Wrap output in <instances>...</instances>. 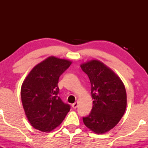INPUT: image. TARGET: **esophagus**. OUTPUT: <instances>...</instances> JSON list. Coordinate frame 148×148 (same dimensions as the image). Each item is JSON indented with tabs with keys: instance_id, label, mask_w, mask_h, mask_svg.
Wrapping results in <instances>:
<instances>
[{
	"instance_id": "obj_1",
	"label": "esophagus",
	"mask_w": 148,
	"mask_h": 148,
	"mask_svg": "<svg viewBox=\"0 0 148 148\" xmlns=\"http://www.w3.org/2000/svg\"><path fill=\"white\" fill-rule=\"evenodd\" d=\"M78 104H79L78 101H77V102H74V104H72V105H71V106H72L73 108H74V109H76V108H77V107H78Z\"/></svg>"
}]
</instances>
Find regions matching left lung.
Masks as SVG:
<instances>
[{
    "instance_id": "left-lung-1",
    "label": "left lung",
    "mask_w": 148,
    "mask_h": 148,
    "mask_svg": "<svg viewBox=\"0 0 148 148\" xmlns=\"http://www.w3.org/2000/svg\"><path fill=\"white\" fill-rule=\"evenodd\" d=\"M91 83L93 107L84 124L94 132L104 134L117 125L125 114L127 94L120 77L98 60L81 64Z\"/></svg>"
}]
</instances>
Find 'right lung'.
Listing matches in <instances>:
<instances>
[{
	"instance_id": "add662e5",
	"label": "right lung",
	"mask_w": 148,
	"mask_h": 148,
	"mask_svg": "<svg viewBox=\"0 0 148 148\" xmlns=\"http://www.w3.org/2000/svg\"><path fill=\"white\" fill-rule=\"evenodd\" d=\"M71 62L49 56L32 69L23 81L21 96L31 125L41 132H51L64 120L70 105L59 97V77Z\"/></svg>"
}]
</instances>
